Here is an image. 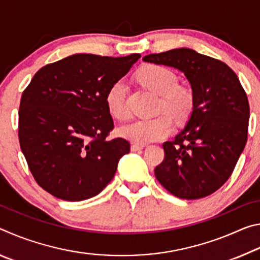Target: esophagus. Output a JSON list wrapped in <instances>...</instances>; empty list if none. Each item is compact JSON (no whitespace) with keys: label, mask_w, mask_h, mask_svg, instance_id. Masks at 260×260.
<instances>
[{"label":"esophagus","mask_w":260,"mask_h":260,"mask_svg":"<svg viewBox=\"0 0 260 260\" xmlns=\"http://www.w3.org/2000/svg\"><path fill=\"white\" fill-rule=\"evenodd\" d=\"M144 148V146H142V144H136V143H133L131 146V150L132 151H140L142 150V149Z\"/></svg>","instance_id":"esophagus-1"}]
</instances>
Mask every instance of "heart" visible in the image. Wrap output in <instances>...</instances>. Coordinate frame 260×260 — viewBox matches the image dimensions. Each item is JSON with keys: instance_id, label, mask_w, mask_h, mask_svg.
<instances>
[{"instance_id": "1", "label": "heart", "mask_w": 260, "mask_h": 260, "mask_svg": "<svg viewBox=\"0 0 260 260\" xmlns=\"http://www.w3.org/2000/svg\"><path fill=\"white\" fill-rule=\"evenodd\" d=\"M138 77L142 85L160 95V110H166L179 122L184 121L190 116L195 105L193 93L189 88L178 85V77L172 70L162 65L150 64L141 69ZM105 103L110 114L116 119L127 120L129 118L131 112L126 102V86L122 81H116L109 88L105 95ZM169 115L164 112L148 119H138L122 126L119 134L136 144L164 140L171 135L174 128L173 120Z\"/></svg>"}]
</instances>
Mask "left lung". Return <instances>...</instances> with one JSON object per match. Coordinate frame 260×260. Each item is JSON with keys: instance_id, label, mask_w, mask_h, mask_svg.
Returning <instances> with one entry per match:
<instances>
[{"instance_id": "1", "label": "left lung", "mask_w": 260, "mask_h": 260, "mask_svg": "<svg viewBox=\"0 0 260 260\" xmlns=\"http://www.w3.org/2000/svg\"><path fill=\"white\" fill-rule=\"evenodd\" d=\"M143 60L183 72L195 98L187 126L162 144L165 157L156 166V178L179 199L209 196L230 179L245 147L250 116L245 90L227 64L188 48Z\"/></svg>"}]
</instances>
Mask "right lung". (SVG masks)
Listing matches in <instances>:
<instances>
[{
  "mask_svg": "<svg viewBox=\"0 0 260 260\" xmlns=\"http://www.w3.org/2000/svg\"><path fill=\"white\" fill-rule=\"evenodd\" d=\"M140 57L76 54L41 68L25 88L20 149L35 181L52 196L83 201L113 179L131 144L108 139L114 126L105 95Z\"/></svg>",
  "mask_w": 260,
  "mask_h": 260,
  "instance_id": "right-lung-1",
  "label": "right lung"
}]
</instances>
